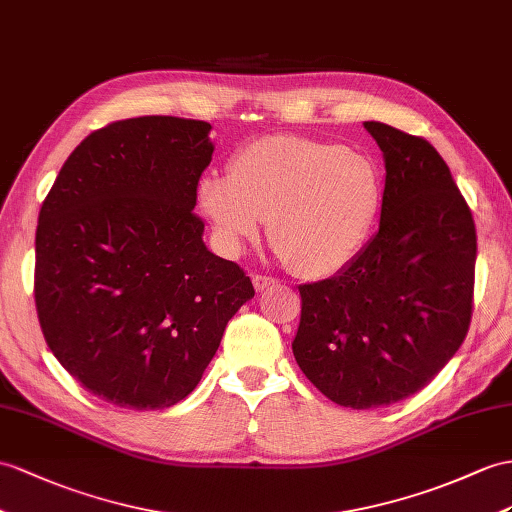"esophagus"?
<instances>
[{"instance_id":"34e87169","label":"esophagus","mask_w":512,"mask_h":512,"mask_svg":"<svg viewBox=\"0 0 512 512\" xmlns=\"http://www.w3.org/2000/svg\"><path fill=\"white\" fill-rule=\"evenodd\" d=\"M252 282H254V289L258 293H263L267 289H271V286H276V280L269 278V276H260V273H256V276H252Z\"/></svg>"}]
</instances>
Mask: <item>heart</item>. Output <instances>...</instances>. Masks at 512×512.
Returning a JSON list of instances; mask_svg holds the SVG:
<instances>
[{
    "label": "heart",
    "instance_id": "1",
    "mask_svg": "<svg viewBox=\"0 0 512 512\" xmlns=\"http://www.w3.org/2000/svg\"><path fill=\"white\" fill-rule=\"evenodd\" d=\"M197 202L230 254L254 241L267 219L286 267L302 278H328L363 243L378 213L380 176L354 149L278 134L239 149L228 178L206 176Z\"/></svg>",
    "mask_w": 512,
    "mask_h": 512
}]
</instances>
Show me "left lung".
Instances as JSON below:
<instances>
[{"mask_svg": "<svg viewBox=\"0 0 512 512\" xmlns=\"http://www.w3.org/2000/svg\"><path fill=\"white\" fill-rule=\"evenodd\" d=\"M384 156L380 226L334 278L302 284L299 369L339 406H389L421 391L463 345L476 226L450 167L421 136L365 121Z\"/></svg>", "mask_w": 512, "mask_h": 512, "instance_id": "1", "label": "left lung"}]
</instances>
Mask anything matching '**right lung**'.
I'll list each match as a JSON object with an SVG mask.
<instances>
[{"label": "right lung", "instance_id": "1", "mask_svg": "<svg viewBox=\"0 0 512 512\" xmlns=\"http://www.w3.org/2000/svg\"><path fill=\"white\" fill-rule=\"evenodd\" d=\"M210 123L136 117L91 132L47 193L34 302L49 350L86 391L134 410L178 404L254 297L208 252L193 208Z\"/></svg>", "mask_w": 512, "mask_h": 512}]
</instances>
